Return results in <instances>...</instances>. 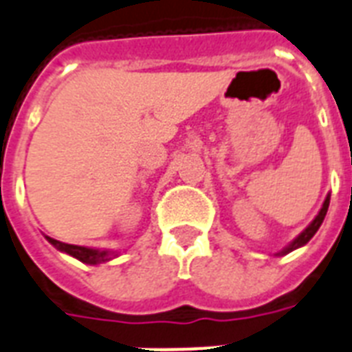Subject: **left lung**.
Listing matches in <instances>:
<instances>
[{
    "instance_id": "left-lung-1",
    "label": "left lung",
    "mask_w": 352,
    "mask_h": 352,
    "mask_svg": "<svg viewBox=\"0 0 352 352\" xmlns=\"http://www.w3.org/2000/svg\"><path fill=\"white\" fill-rule=\"evenodd\" d=\"M329 204H330V197H327V198H324V202H323V208L319 210V213H317L316 219H314V221H311V223L308 224V226H306V228L302 230V232H300V234H298V236L295 237V239H293V241L289 243V245H287L286 248H282V250H280V252L276 256L289 254L292 250H295V248H298V247H302V245H306V243L310 241L311 237L316 236V232H317V230H319L321 223H323V221H324V215H327Z\"/></svg>"
}]
</instances>
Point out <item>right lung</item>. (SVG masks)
Returning a JSON list of instances; mask_svg holds the SVG:
<instances>
[{
  "label": "right lung",
  "instance_id": "obj_1",
  "mask_svg": "<svg viewBox=\"0 0 352 352\" xmlns=\"http://www.w3.org/2000/svg\"><path fill=\"white\" fill-rule=\"evenodd\" d=\"M46 239L55 248H59L60 252H66V254L74 256V258H78L79 261H83V263H89V265H98V263H104V261H109L111 258H115V252L111 254L109 250H98V248H87V247H79V245H68V243H60L57 239H52V237H47Z\"/></svg>",
  "mask_w": 352,
  "mask_h": 352
}]
</instances>
